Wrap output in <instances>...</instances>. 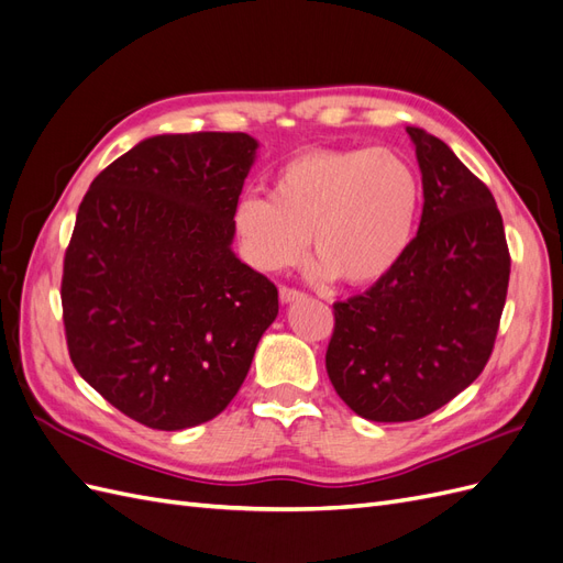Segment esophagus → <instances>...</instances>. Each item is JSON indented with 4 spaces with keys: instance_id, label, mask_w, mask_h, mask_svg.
Segmentation results:
<instances>
[{
    "instance_id": "esophagus-1",
    "label": "esophagus",
    "mask_w": 563,
    "mask_h": 563,
    "mask_svg": "<svg viewBox=\"0 0 563 563\" xmlns=\"http://www.w3.org/2000/svg\"><path fill=\"white\" fill-rule=\"evenodd\" d=\"M279 298H282V302H296V300H302L305 298V294H300V291H296V288H288V286H282L279 288Z\"/></svg>"
}]
</instances>
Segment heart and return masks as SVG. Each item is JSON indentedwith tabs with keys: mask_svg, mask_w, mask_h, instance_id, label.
I'll use <instances>...</instances> for the list:
<instances>
[{
	"mask_svg": "<svg viewBox=\"0 0 563 563\" xmlns=\"http://www.w3.org/2000/svg\"><path fill=\"white\" fill-rule=\"evenodd\" d=\"M422 211L413 164L387 147H314L272 174L269 195L249 192L232 209L244 261L261 272L298 265L310 246L314 275L368 286L411 246Z\"/></svg>",
	"mask_w": 563,
	"mask_h": 563,
	"instance_id": "b5f03b06",
	"label": "heart"
}]
</instances>
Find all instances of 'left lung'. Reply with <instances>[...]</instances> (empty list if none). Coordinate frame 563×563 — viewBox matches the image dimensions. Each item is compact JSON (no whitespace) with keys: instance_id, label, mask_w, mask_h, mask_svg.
<instances>
[{"instance_id":"left-lung-1","label":"left lung","mask_w":563,"mask_h":563,"mask_svg":"<svg viewBox=\"0 0 563 563\" xmlns=\"http://www.w3.org/2000/svg\"><path fill=\"white\" fill-rule=\"evenodd\" d=\"M422 174L420 228L399 265L333 305L329 378L356 416L408 422L470 387L496 343L509 284L503 216L437 135L406 126Z\"/></svg>"}]
</instances>
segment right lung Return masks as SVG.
<instances>
[{
  "mask_svg": "<svg viewBox=\"0 0 563 563\" xmlns=\"http://www.w3.org/2000/svg\"><path fill=\"white\" fill-rule=\"evenodd\" d=\"M258 141L164 133L84 195L63 261V323L79 376L152 430L216 418L240 391L279 294L232 251V209Z\"/></svg>",
  "mask_w": 563,
  "mask_h": 563,
  "instance_id": "add662e5",
  "label": "right lung"
}]
</instances>
